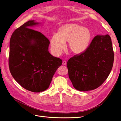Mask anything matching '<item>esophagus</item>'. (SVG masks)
<instances>
[{
  "label": "esophagus",
  "mask_w": 121,
  "mask_h": 121,
  "mask_svg": "<svg viewBox=\"0 0 121 121\" xmlns=\"http://www.w3.org/2000/svg\"><path fill=\"white\" fill-rule=\"evenodd\" d=\"M66 64H67V61H65V60H64L63 61V65H65Z\"/></svg>",
  "instance_id": "esophagus-1"
}]
</instances>
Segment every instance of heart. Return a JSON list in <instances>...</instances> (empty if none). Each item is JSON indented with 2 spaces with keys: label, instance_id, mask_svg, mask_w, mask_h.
<instances>
[{
  "label": "heart",
  "instance_id": "1",
  "mask_svg": "<svg viewBox=\"0 0 121 121\" xmlns=\"http://www.w3.org/2000/svg\"><path fill=\"white\" fill-rule=\"evenodd\" d=\"M92 34L88 29L77 24H67L61 27L57 33L53 34L50 38V48L53 53L60 54L67 48L74 54L83 52L89 45Z\"/></svg>",
  "mask_w": 121,
  "mask_h": 121
}]
</instances>
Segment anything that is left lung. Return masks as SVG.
Segmentation results:
<instances>
[{
	"mask_svg": "<svg viewBox=\"0 0 121 121\" xmlns=\"http://www.w3.org/2000/svg\"><path fill=\"white\" fill-rule=\"evenodd\" d=\"M113 60L110 36H96L85 51L67 62L69 77L73 86L81 91L96 89L108 78Z\"/></svg>",
	"mask_w": 121,
	"mask_h": 121,
	"instance_id": "left-lung-1",
	"label": "left lung"
}]
</instances>
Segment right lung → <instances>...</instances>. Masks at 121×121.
Here are the masks:
<instances>
[{"mask_svg":"<svg viewBox=\"0 0 121 121\" xmlns=\"http://www.w3.org/2000/svg\"><path fill=\"white\" fill-rule=\"evenodd\" d=\"M38 24L25 23L13 32L10 39L9 64L11 74L24 88L33 92L46 90L63 61L48 52L49 40L31 29Z\"/></svg>","mask_w":121,"mask_h":121,"instance_id":"obj_1","label":"right lung"}]
</instances>
